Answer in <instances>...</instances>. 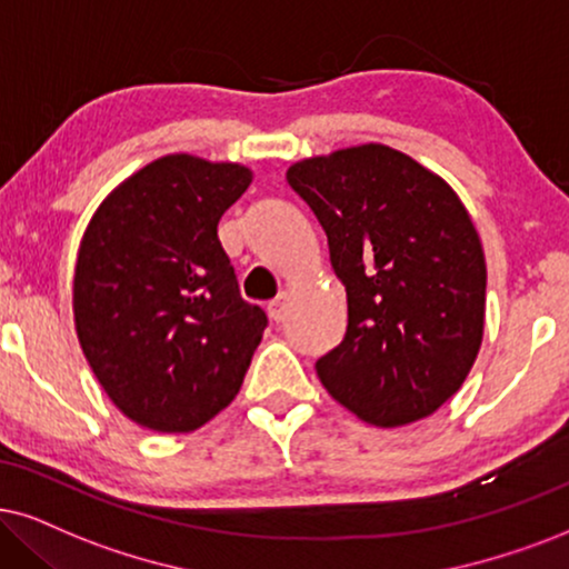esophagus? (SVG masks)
I'll list each match as a JSON object with an SVG mask.
<instances>
[{"label":"esophagus","instance_id":"esophagus-1","mask_svg":"<svg viewBox=\"0 0 569 569\" xmlns=\"http://www.w3.org/2000/svg\"><path fill=\"white\" fill-rule=\"evenodd\" d=\"M286 312H289V297H286V293H280L276 301H270L268 305V315L272 322H280V320H286Z\"/></svg>","mask_w":569,"mask_h":569}]
</instances>
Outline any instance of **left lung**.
Listing matches in <instances>:
<instances>
[{
    "label": "left lung",
    "mask_w": 569,
    "mask_h": 569,
    "mask_svg": "<svg viewBox=\"0 0 569 569\" xmlns=\"http://www.w3.org/2000/svg\"><path fill=\"white\" fill-rule=\"evenodd\" d=\"M286 181L347 289V336L315 365L326 391L376 428L430 417L483 341L486 257L462 199L386 143L293 162Z\"/></svg>",
    "instance_id": "obj_1"
}]
</instances>
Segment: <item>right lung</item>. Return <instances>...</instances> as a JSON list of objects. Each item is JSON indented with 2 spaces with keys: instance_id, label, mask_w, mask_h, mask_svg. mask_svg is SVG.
Wrapping results in <instances>:
<instances>
[{
  "instance_id": "obj_1",
  "label": "right lung",
  "mask_w": 569,
  "mask_h": 569,
  "mask_svg": "<svg viewBox=\"0 0 569 569\" xmlns=\"http://www.w3.org/2000/svg\"><path fill=\"white\" fill-rule=\"evenodd\" d=\"M251 170L164 154L107 193L76 260L81 349L112 405L157 433H191L239 393L268 318L241 299L218 239Z\"/></svg>"
}]
</instances>
